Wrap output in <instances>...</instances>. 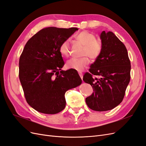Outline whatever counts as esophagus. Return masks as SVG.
<instances>
[{
  "instance_id": "esophagus-1",
  "label": "esophagus",
  "mask_w": 146,
  "mask_h": 146,
  "mask_svg": "<svg viewBox=\"0 0 146 146\" xmlns=\"http://www.w3.org/2000/svg\"><path fill=\"white\" fill-rule=\"evenodd\" d=\"M78 74H79V76H80V77L82 80H83V74H82V72H78Z\"/></svg>"
}]
</instances>
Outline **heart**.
<instances>
[{
	"mask_svg": "<svg viewBox=\"0 0 146 146\" xmlns=\"http://www.w3.org/2000/svg\"><path fill=\"white\" fill-rule=\"evenodd\" d=\"M76 40L84 46L82 55L85 56L80 58H72L67 61L66 66L68 69H71L82 71L90 64V58L95 60L98 58L102 50V44L100 39H96V35L88 31H82L75 36ZM60 54L68 56L70 53V42L66 39L60 46ZM88 56V57L87 56Z\"/></svg>",
	"mask_w": 146,
	"mask_h": 146,
	"instance_id": "b5f03b06",
	"label": "heart"
}]
</instances>
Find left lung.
Segmentation results:
<instances>
[{"mask_svg": "<svg viewBox=\"0 0 146 146\" xmlns=\"http://www.w3.org/2000/svg\"><path fill=\"white\" fill-rule=\"evenodd\" d=\"M100 38L102 50L83 80L90 84L94 91L86 98L88 107L104 111L117 107L124 98L130 80L131 65L125 45L113 32L103 31Z\"/></svg>", "mask_w": 146, "mask_h": 146, "instance_id": "left-lung-1", "label": "left lung"}]
</instances>
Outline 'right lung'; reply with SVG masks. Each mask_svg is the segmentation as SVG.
<instances>
[{
  "label": "right lung",
  "mask_w": 146,
  "mask_h": 146,
  "mask_svg": "<svg viewBox=\"0 0 146 146\" xmlns=\"http://www.w3.org/2000/svg\"><path fill=\"white\" fill-rule=\"evenodd\" d=\"M77 28L39 30L26 43L19 58V77L27 102L37 111L54 114L65 108V92L82 83L76 70L64 64L60 46Z\"/></svg>",
  "instance_id": "obj_1"
}]
</instances>
